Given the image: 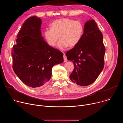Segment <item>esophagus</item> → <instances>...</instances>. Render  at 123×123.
I'll list each match as a JSON object with an SVG mask.
<instances>
[{
	"label": "esophagus",
	"mask_w": 123,
	"mask_h": 123,
	"mask_svg": "<svg viewBox=\"0 0 123 123\" xmlns=\"http://www.w3.org/2000/svg\"><path fill=\"white\" fill-rule=\"evenodd\" d=\"M64 62H66L67 61V57L65 55V54H64Z\"/></svg>",
	"instance_id": "esophagus-1"
}]
</instances>
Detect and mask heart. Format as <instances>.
<instances>
[{
    "mask_svg": "<svg viewBox=\"0 0 123 123\" xmlns=\"http://www.w3.org/2000/svg\"><path fill=\"white\" fill-rule=\"evenodd\" d=\"M84 31V25L80 21L61 18L54 21L51 24V28L45 30L44 37L51 47L56 45L60 37L61 40L58 47L61 49H65L68 46H76L82 37Z\"/></svg>",
    "mask_w": 123,
    "mask_h": 123,
    "instance_id": "b5f03b06",
    "label": "heart"
}]
</instances>
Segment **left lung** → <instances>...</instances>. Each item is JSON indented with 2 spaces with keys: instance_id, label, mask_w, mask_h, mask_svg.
<instances>
[{
  "instance_id": "left-lung-1",
  "label": "left lung",
  "mask_w": 123,
  "mask_h": 123,
  "mask_svg": "<svg viewBox=\"0 0 123 123\" xmlns=\"http://www.w3.org/2000/svg\"><path fill=\"white\" fill-rule=\"evenodd\" d=\"M105 50L103 34L95 21H86L79 43L66 53L74 65L70 79L81 86L93 83L104 68Z\"/></svg>"
}]
</instances>
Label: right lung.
<instances>
[{"mask_svg": "<svg viewBox=\"0 0 123 123\" xmlns=\"http://www.w3.org/2000/svg\"><path fill=\"white\" fill-rule=\"evenodd\" d=\"M41 19L35 16L25 20L12 50L14 72L31 87L41 86L48 82L52 68L64 61L62 52L49 46L41 36Z\"/></svg>", "mask_w": 123, "mask_h": 123, "instance_id": "add662e5", "label": "right lung"}]
</instances>
